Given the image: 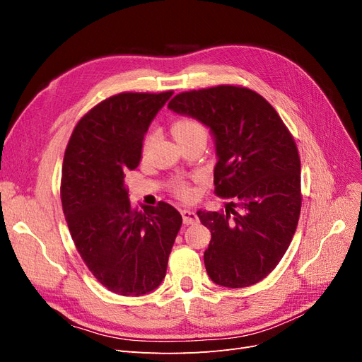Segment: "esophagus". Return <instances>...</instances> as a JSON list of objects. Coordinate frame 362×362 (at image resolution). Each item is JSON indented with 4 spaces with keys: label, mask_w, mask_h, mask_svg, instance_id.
<instances>
[{
    "label": "esophagus",
    "mask_w": 362,
    "mask_h": 362,
    "mask_svg": "<svg viewBox=\"0 0 362 362\" xmlns=\"http://www.w3.org/2000/svg\"><path fill=\"white\" fill-rule=\"evenodd\" d=\"M181 214H182V221L185 225H193V223H198V216H196V213L193 210H190V208H182L181 210Z\"/></svg>",
    "instance_id": "1"
}]
</instances>
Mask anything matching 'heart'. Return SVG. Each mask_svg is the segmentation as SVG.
Returning <instances> with one entry per match:
<instances>
[{
  "mask_svg": "<svg viewBox=\"0 0 362 362\" xmlns=\"http://www.w3.org/2000/svg\"><path fill=\"white\" fill-rule=\"evenodd\" d=\"M172 134L177 140L185 139V137H193V136H205V128L202 127L201 122H198V120L190 119V117H182V119H178L177 122L172 125ZM175 192L181 196H185L189 193L187 184L184 181H178L175 184Z\"/></svg>",
  "mask_w": 362,
  "mask_h": 362,
  "instance_id": "1",
  "label": "heart"
}]
</instances>
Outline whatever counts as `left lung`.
<instances>
[{
    "label": "left lung",
    "instance_id": "1",
    "mask_svg": "<svg viewBox=\"0 0 362 362\" xmlns=\"http://www.w3.org/2000/svg\"><path fill=\"white\" fill-rule=\"evenodd\" d=\"M168 108L210 129L216 193L234 199L225 213L198 211L211 233L204 254L208 276L228 288L254 286L278 266L299 221L300 160L290 131L275 108L246 87L184 92Z\"/></svg>",
    "mask_w": 362,
    "mask_h": 362
}]
</instances>
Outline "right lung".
I'll return each instance as SVG.
<instances>
[{
    "label": "right lung",
    "mask_w": 362,
    "mask_h": 362,
    "mask_svg": "<svg viewBox=\"0 0 362 362\" xmlns=\"http://www.w3.org/2000/svg\"><path fill=\"white\" fill-rule=\"evenodd\" d=\"M173 92L119 93L80 119L64 152L62 205L76 250L105 288L122 296L154 291L182 217L166 202L131 205L127 170L141 158L152 120Z\"/></svg>",
    "instance_id": "obj_1"
}]
</instances>
